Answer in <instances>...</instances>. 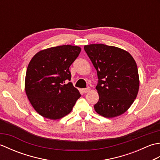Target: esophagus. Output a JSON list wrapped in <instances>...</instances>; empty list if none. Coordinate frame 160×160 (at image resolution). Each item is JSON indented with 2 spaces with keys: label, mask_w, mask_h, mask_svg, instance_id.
<instances>
[{
  "label": "esophagus",
  "mask_w": 160,
  "mask_h": 160,
  "mask_svg": "<svg viewBox=\"0 0 160 160\" xmlns=\"http://www.w3.org/2000/svg\"><path fill=\"white\" fill-rule=\"evenodd\" d=\"M90 91V88H85V89H82V91L84 93H87L88 91Z\"/></svg>",
  "instance_id": "34e87169"
}]
</instances>
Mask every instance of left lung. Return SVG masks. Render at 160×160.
I'll return each instance as SVG.
<instances>
[{
	"label": "left lung",
	"mask_w": 160,
	"mask_h": 160,
	"mask_svg": "<svg viewBox=\"0 0 160 160\" xmlns=\"http://www.w3.org/2000/svg\"><path fill=\"white\" fill-rule=\"evenodd\" d=\"M84 50L97 71V113L111 118L124 113L138 96L140 79L137 64L127 51L104 44H91Z\"/></svg>",
	"instance_id": "8db88e82"
}]
</instances>
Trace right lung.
<instances>
[{"instance_id":"add662e5","label":"right lung","mask_w":160,"mask_h":160,"mask_svg":"<svg viewBox=\"0 0 160 160\" xmlns=\"http://www.w3.org/2000/svg\"><path fill=\"white\" fill-rule=\"evenodd\" d=\"M81 48L62 45L36 53L27 69L25 88L30 103L41 116L58 120L72 111L81 95L72 83L69 67Z\"/></svg>"}]
</instances>
